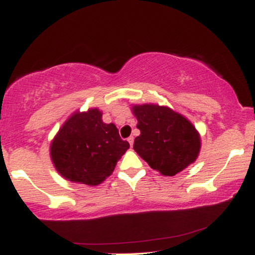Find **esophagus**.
<instances>
[{
    "instance_id": "1",
    "label": "esophagus",
    "mask_w": 255,
    "mask_h": 255,
    "mask_svg": "<svg viewBox=\"0 0 255 255\" xmlns=\"http://www.w3.org/2000/svg\"><path fill=\"white\" fill-rule=\"evenodd\" d=\"M127 140H128V142H129V145H130V147H131V146H133V142H134V137L133 136H129Z\"/></svg>"
}]
</instances>
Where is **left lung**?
<instances>
[{
    "label": "left lung",
    "mask_w": 255,
    "mask_h": 255,
    "mask_svg": "<svg viewBox=\"0 0 255 255\" xmlns=\"http://www.w3.org/2000/svg\"><path fill=\"white\" fill-rule=\"evenodd\" d=\"M140 135L133 148L147 164L165 176H174L197 159L200 135L191 122L168 107L134 105Z\"/></svg>",
    "instance_id": "8db88e82"
}]
</instances>
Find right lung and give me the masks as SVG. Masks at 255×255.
Listing matches in <instances>:
<instances>
[{"mask_svg": "<svg viewBox=\"0 0 255 255\" xmlns=\"http://www.w3.org/2000/svg\"><path fill=\"white\" fill-rule=\"evenodd\" d=\"M129 148L114 124H104L102 111L75 113L52 140L50 156L56 170L72 182L97 186L113 174Z\"/></svg>", "mask_w": 255, "mask_h": 255, "instance_id": "obj_1", "label": "right lung"}]
</instances>
